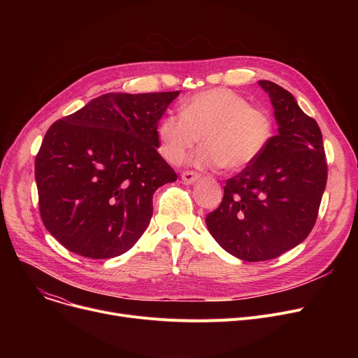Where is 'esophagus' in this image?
Segmentation results:
<instances>
[{
    "mask_svg": "<svg viewBox=\"0 0 358 358\" xmlns=\"http://www.w3.org/2000/svg\"><path fill=\"white\" fill-rule=\"evenodd\" d=\"M199 177L200 176L196 171H184L181 174V180H182L184 184H193V182H196L199 180Z\"/></svg>",
    "mask_w": 358,
    "mask_h": 358,
    "instance_id": "34e87169",
    "label": "esophagus"
}]
</instances>
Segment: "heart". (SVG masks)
Returning <instances> with one entry per match:
<instances>
[{"label":"heart","mask_w":358,"mask_h":358,"mask_svg":"<svg viewBox=\"0 0 358 358\" xmlns=\"http://www.w3.org/2000/svg\"><path fill=\"white\" fill-rule=\"evenodd\" d=\"M274 119L264 107L227 88L194 94L180 115H165L157 126L159 154L178 165L201 141L193 162L203 168L242 169L255 162L274 136Z\"/></svg>","instance_id":"obj_1"}]
</instances>
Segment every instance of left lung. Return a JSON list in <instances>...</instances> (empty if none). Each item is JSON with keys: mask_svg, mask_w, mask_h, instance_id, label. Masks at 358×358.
<instances>
[{"mask_svg": "<svg viewBox=\"0 0 358 358\" xmlns=\"http://www.w3.org/2000/svg\"><path fill=\"white\" fill-rule=\"evenodd\" d=\"M258 84L268 92L278 134L255 162L227 180L220 206L206 216L219 245L250 262L277 258L308 238L328 178L317 123L287 90Z\"/></svg>", "mask_w": 358, "mask_h": 358, "instance_id": "obj_1", "label": "left lung"}]
</instances>
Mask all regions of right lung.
I'll list each match as a JSON object with an SVG mask.
<instances>
[{"label":"right lung","mask_w":358,"mask_h":358,"mask_svg":"<svg viewBox=\"0 0 358 358\" xmlns=\"http://www.w3.org/2000/svg\"><path fill=\"white\" fill-rule=\"evenodd\" d=\"M178 94H103L49 127L34 177L42 222L66 250L106 259L142 236L155 190L177 180L157 126Z\"/></svg>","instance_id":"1"}]
</instances>
